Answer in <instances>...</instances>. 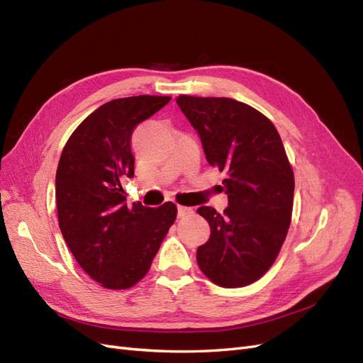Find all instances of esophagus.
Instances as JSON below:
<instances>
[{"instance_id": "esophagus-1", "label": "esophagus", "mask_w": 363, "mask_h": 363, "mask_svg": "<svg viewBox=\"0 0 363 363\" xmlns=\"http://www.w3.org/2000/svg\"><path fill=\"white\" fill-rule=\"evenodd\" d=\"M194 213V208L191 207H184V206H179L177 207V215L179 218H184V216H189Z\"/></svg>"}]
</instances>
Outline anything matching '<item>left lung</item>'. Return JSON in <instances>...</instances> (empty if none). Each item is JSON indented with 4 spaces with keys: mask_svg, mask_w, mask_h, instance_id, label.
I'll list each match as a JSON object with an SVG mask.
<instances>
[{
    "mask_svg": "<svg viewBox=\"0 0 363 363\" xmlns=\"http://www.w3.org/2000/svg\"><path fill=\"white\" fill-rule=\"evenodd\" d=\"M211 167L227 174L228 207L196 211L210 239L196 249L198 266L223 289L258 281L277 259L293 213L294 174L281 136L259 111L230 97L179 96Z\"/></svg>",
    "mask_w": 363,
    "mask_h": 363,
    "instance_id": "obj_1",
    "label": "left lung"
}]
</instances>
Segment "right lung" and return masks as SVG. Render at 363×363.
Instances as JSON below:
<instances>
[{
  "mask_svg": "<svg viewBox=\"0 0 363 363\" xmlns=\"http://www.w3.org/2000/svg\"><path fill=\"white\" fill-rule=\"evenodd\" d=\"M171 101L169 96L114 99L70 135L58 162V225L78 264L109 290H126L152 266L177 207L126 204L121 179L133 177V129Z\"/></svg>",
  "mask_w": 363,
  "mask_h": 363,
  "instance_id": "right-lung-1",
  "label": "right lung"
}]
</instances>
